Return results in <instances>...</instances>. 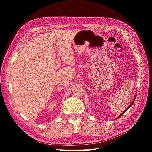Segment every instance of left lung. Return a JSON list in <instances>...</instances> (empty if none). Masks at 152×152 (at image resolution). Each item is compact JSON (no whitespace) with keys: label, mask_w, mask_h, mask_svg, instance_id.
<instances>
[{"label":"left lung","mask_w":152,"mask_h":152,"mask_svg":"<svg viewBox=\"0 0 152 152\" xmlns=\"http://www.w3.org/2000/svg\"><path fill=\"white\" fill-rule=\"evenodd\" d=\"M136 95H135V97H134V99H133V102H132L131 103V104H130L129 106H128V107H127V108H126V109H125V110H124V112H123L121 113V115H119V117H118V118H120V117H121V115H122L123 114H124V113H125V112L126 111H127V110H128L129 108L131 107V106H132V104H133V102H134V100H135V98H136ZM118 118H117V119H118Z\"/></svg>","instance_id":"obj_1"}]
</instances>
